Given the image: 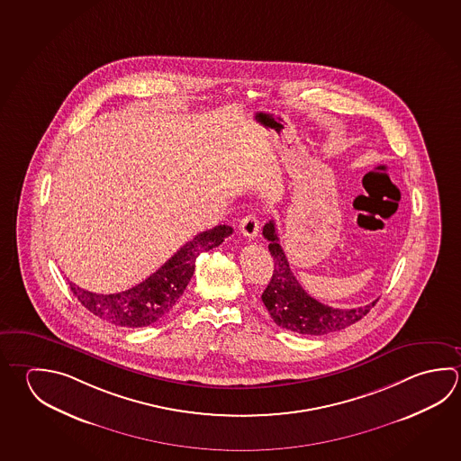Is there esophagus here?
<instances>
[{
    "instance_id": "1",
    "label": "esophagus",
    "mask_w": 461,
    "mask_h": 461,
    "mask_svg": "<svg viewBox=\"0 0 461 461\" xmlns=\"http://www.w3.org/2000/svg\"><path fill=\"white\" fill-rule=\"evenodd\" d=\"M240 232H242L245 239L253 240L258 232H260V221L255 214H249L240 221Z\"/></svg>"
}]
</instances>
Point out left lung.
Segmentation results:
<instances>
[{
  "instance_id": "left-lung-1",
  "label": "left lung",
  "mask_w": 461,
  "mask_h": 461,
  "mask_svg": "<svg viewBox=\"0 0 461 461\" xmlns=\"http://www.w3.org/2000/svg\"><path fill=\"white\" fill-rule=\"evenodd\" d=\"M263 235L268 239L269 253L275 260V271L268 287L261 294V301L277 327L301 335H327L359 321L377 303L378 299L357 309H333L315 301L303 291L289 268L285 250L279 245L275 221L265 224Z\"/></svg>"
}]
</instances>
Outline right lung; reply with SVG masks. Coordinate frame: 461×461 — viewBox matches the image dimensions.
<instances>
[{
	"instance_id": "1",
	"label": "right lung",
	"mask_w": 461,
	"mask_h": 461,
	"mask_svg": "<svg viewBox=\"0 0 461 461\" xmlns=\"http://www.w3.org/2000/svg\"><path fill=\"white\" fill-rule=\"evenodd\" d=\"M232 234L230 226H216L193 237L141 285L118 294H95L69 283L71 291L95 317L117 327H149L167 315L182 297L194 271V261L203 251H210Z\"/></svg>"
}]
</instances>
